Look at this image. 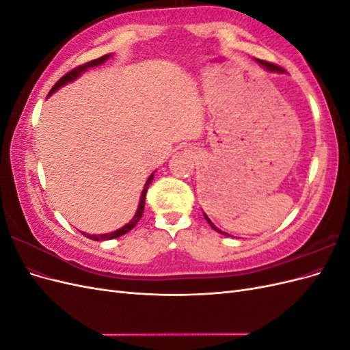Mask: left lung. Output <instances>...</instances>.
<instances>
[{"label": "left lung", "mask_w": 350, "mask_h": 350, "mask_svg": "<svg viewBox=\"0 0 350 350\" xmlns=\"http://www.w3.org/2000/svg\"><path fill=\"white\" fill-rule=\"evenodd\" d=\"M257 62H258V64L260 66H262L264 68H266V70H269V71H276V72H283L284 70L280 67V66H278V64H273V62H269V61H264V59H256ZM204 217H206V220L208 221V225L211 226V228H213L215 230H217V232H220V234H224V235H228L226 234V232H221L220 229H217L213 224H211V220L207 217V215H204ZM229 237V235H228Z\"/></svg>", "instance_id": "8db88e82"}]
</instances>
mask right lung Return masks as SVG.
I'll list each match as a JSON object with an SVG mask.
<instances>
[{"label":"right lung","mask_w":350,"mask_h":350,"mask_svg":"<svg viewBox=\"0 0 350 350\" xmlns=\"http://www.w3.org/2000/svg\"><path fill=\"white\" fill-rule=\"evenodd\" d=\"M111 55L108 54V55H103V57H100V58H98V59H93V61H89V62H86V64H83V66H79V67H76V68H72L71 71H68L66 76H62L55 84H54V88L51 89V92H49V94L51 93H54L55 90H58L61 86H64L66 83H68V81H72V80H76L80 74L83 72V71H86L89 67H96V66H100V64H103L105 61H107L108 58H109ZM152 179H153V174L149 176V179H147V183L144 184V189H143V193H142V198H140V204H139V208H137V211H135V215H134V217L129 221V224H126L125 226H122L121 229H118V230H115V232H111V234H103V235H89V234H84V232H81V234L84 235V237H88V238H90V239H93V241H107V239H113V238H118V237H122L124 234H126V232H130L137 224H139V220L142 219V216H143V211H144V203H146V193H147V188H149V184L152 183Z\"/></svg>","instance_id":"add662e5"}]
</instances>
